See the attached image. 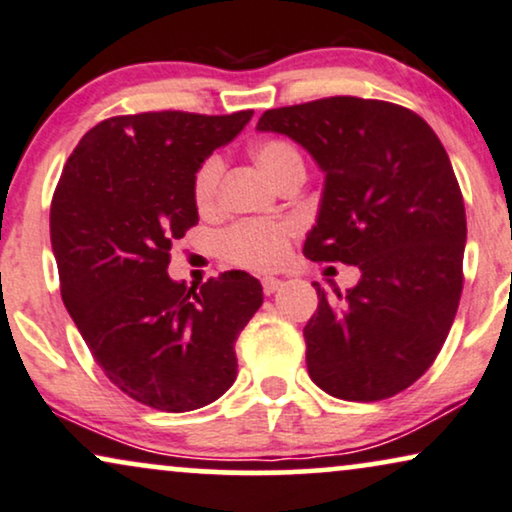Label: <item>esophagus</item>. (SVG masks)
Listing matches in <instances>:
<instances>
[{"instance_id": "1", "label": "esophagus", "mask_w": 512, "mask_h": 512, "mask_svg": "<svg viewBox=\"0 0 512 512\" xmlns=\"http://www.w3.org/2000/svg\"><path fill=\"white\" fill-rule=\"evenodd\" d=\"M281 286H283L281 278H276V276H264V278H262V290H264V295L276 293V290L281 288Z\"/></svg>"}]
</instances>
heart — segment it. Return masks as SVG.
<instances>
[{
  "label": "heart",
  "instance_id": "b5f03b06",
  "mask_svg": "<svg viewBox=\"0 0 512 512\" xmlns=\"http://www.w3.org/2000/svg\"><path fill=\"white\" fill-rule=\"evenodd\" d=\"M250 155L262 167V172L278 186L293 177H304V155L293 141L281 137L260 139L250 146ZM222 174L224 160L219 155H208L193 172V203L200 212H212L217 208ZM293 234L295 224L288 222V219L238 222L219 236V255L226 262L236 264V267L267 271L286 260Z\"/></svg>",
  "mask_w": 512,
  "mask_h": 512
}]
</instances>
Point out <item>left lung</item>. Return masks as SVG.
Returning <instances> with one entry per match:
<instances>
[{
	"label": "left lung",
	"instance_id": "obj_1",
	"mask_svg": "<svg viewBox=\"0 0 512 512\" xmlns=\"http://www.w3.org/2000/svg\"><path fill=\"white\" fill-rule=\"evenodd\" d=\"M257 127L295 139L326 172L304 255L361 271L347 295L314 283L309 375L338 399L394 397L437 359L461 302L468 224L442 141L409 108L359 96L271 108Z\"/></svg>",
	"mask_w": 512,
	"mask_h": 512
}]
</instances>
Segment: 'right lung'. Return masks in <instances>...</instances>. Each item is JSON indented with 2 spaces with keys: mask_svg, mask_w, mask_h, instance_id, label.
Listing matches in <instances>:
<instances>
[{
  "mask_svg": "<svg viewBox=\"0 0 512 512\" xmlns=\"http://www.w3.org/2000/svg\"><path fill=\"white\" fill-rule=\"evenodd\" d=\"M252 111L115 115L84 134L51 198L61 297L108 380L167 413L200 409L236 380V340L264 300L245 271L172 281V245L198 224L196 167Z\"/></svg>",
  "mask_w": 512,
  "mask_h": 512,
  "instance_id": "obj_1",
  "label": "right lung"
}]
</instances>
